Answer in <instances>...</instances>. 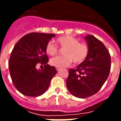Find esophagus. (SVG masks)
Listing matches in <instances>:
<instances>
[{
  "instance_id": "esophagus-1",
  "label": "esophagus",
  "mask_w": 121,
  "mask_h": 121,
  "mask_svg": "<svg viewBox=\"0 0 121 121\" xmlns=\"http://www.w3.org/2000/svg\"><path fill=\"white\" fill-rule=\"evenodd\" d=\"M56 70H57V71H59V70H60L61 69V68H60V67H56Z\"/></svg>"
}]
</instances>
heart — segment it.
Wrapping results in <instances>:
<instances>
[{
    "mask_svg": "<svg viewBox=\"0 0 121 121\" xmlns=\"http://www.w3.org/2000/svg\"><path fill=\"white\" fill-rule=\"evenodd\" d=\"M56 42L63 50V56L52 58L50 63L56 67H69L72 61L79 64L83 62L88 56L89 48L85 43H80L76 38L71 35H64L56 39ZM58 52V47L52 42H49L45 46V52L49 56H54Z\"/></svg>",
    "mask_w": 121,
    "mask_h": 121,
    "instance_id": "1",
    "label": "heart"
}]
</instances>
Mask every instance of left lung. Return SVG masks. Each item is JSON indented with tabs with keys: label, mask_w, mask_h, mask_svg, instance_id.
Returning <instances> with one entry per match:
<instances>
[{
	"label": "left lung",
	"mask_w": 121,
	"mask_h": 121,
	"mask_svg": "<svg viewBox=\"0 0 121 121\" xmlns=\"http://www.w3.org/2000/svg\"><path fill=\"white\" fill-rule=\"evenodd\" d=\"M89 52L76 69H69L66 81L68 90L78 98L90 97L99 91L108 78L111 57L104 45L92 35L85 37Z\"/></svg>",
	"instance_id": "left-lung-1"
}]
</instances>
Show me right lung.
Instances as JSON below:
<instances>
[{
  "instance_id": "add662e5",
  "label": "right lung",
  "mask_w": 121,
  "mask_h": 121,
  "mask_svg": "<svg viewBox=\"0 0 121 121\" xmlns=\"http://www.w3.org/2000/svg\"><path fill=\"white\" fill-rule=\"evenodd\" d=\"M54 34L31 33L21 38L15 44L8 61L13 85L24 95L38 97L49 88L52 77L57 73L56 68L47 64L45 46ZM40 63L45 67L37 70Z\"/></svg>"
}]
</instances>
